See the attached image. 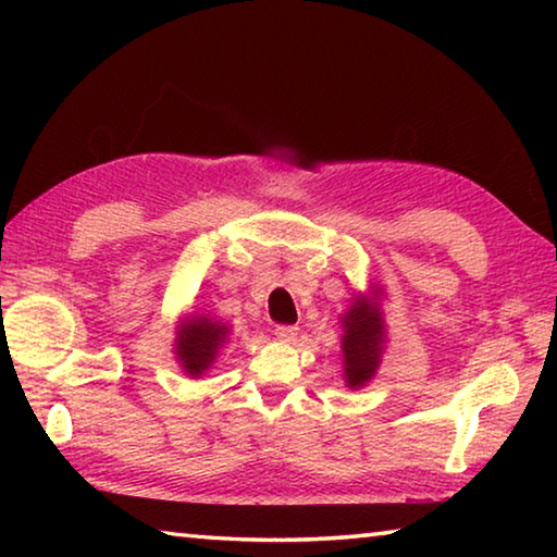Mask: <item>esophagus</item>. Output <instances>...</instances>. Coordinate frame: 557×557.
<instances>
[{"instance_id": "34e87169", "label": "esophagus", "mask_w": 557, "mask_h": 557, "mask_svg": "<svg viewBox=\"0 0 557 557\" xmlns=\"http://www.w3.org/2000/svg\"><path fill=\"white\" fill-rule=\"evenodd\" d=\"M297 334H299V329L292 326V324H280V326L275 329V336L280 338V342H285V344L295 342Z\"/></svg>"}]
</instances>
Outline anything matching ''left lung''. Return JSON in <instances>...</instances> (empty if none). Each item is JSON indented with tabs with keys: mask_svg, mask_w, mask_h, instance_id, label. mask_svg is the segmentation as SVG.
Segmentation results:
<instances>
[{
	"mask_svg": "<svg viewBox=\"0 0 557 557\" xmlns=\"http://www.w3.org/2000/svg\"><path fill=\"white\" fill-rule=\"evenodd\" d=\"M344 336V379L348 388H361L381 366L385 348V324L379 307V292L373 297L358 295L342 317Z\"/></svg>",
	"mask_w": 557,
	"mask_h": 557,
	"instance_id": "obj_1",
	"label": "left lung"
}]
</instances>
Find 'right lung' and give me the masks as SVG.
<instances>
[{"instance_id": "obj_1", "label": "right lung", "mask_w": 557, "mask_h": 557, "mask_svg": "<svg viewBox=\"0 0 557 557\" xmlns=\"http://www.w3.org/2000/svg\"><path fill=\"white\" fill-rule=\"evenodd\" d=\"M225 338H228V324L199 314L184 319L176 326L174 344L176 361L182 363L184 373L191 375V379H199L203 371H209Z\"/></svg>"}]
</instances>
